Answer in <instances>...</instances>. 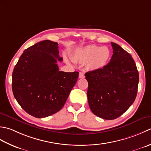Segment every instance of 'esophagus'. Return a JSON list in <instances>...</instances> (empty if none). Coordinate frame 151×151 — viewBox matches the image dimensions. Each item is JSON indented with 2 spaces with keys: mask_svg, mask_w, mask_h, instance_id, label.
Listing matches in <instances>:
<instances>
[{
  "mask_svg": "<svg viewBox=\"0 0 151 151\" xmlns=\"http://www.w3.org/2000/svg\"><path fill=\"white\" fill-rule=\"evenodd\" d=\"M79 78H85V75H84V73H83V72H79Z\"/></svg>",
  "mask_w": 151,
  "mask_h": 151,
  "instance_id": "obj_1",
  "label": "esophagus"
}]
</instances>
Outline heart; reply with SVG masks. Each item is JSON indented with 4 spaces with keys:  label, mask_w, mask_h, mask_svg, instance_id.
<instances>
[{
    "label": "heart",
    "mask_w": 151,
    "mask_h": 151,
    "mask_svg": "<svg viewBox=\"0 0 151 151\" xmlns=\"http://www.w3.org/2000/svg\"><path fill=\"white\" fill-rule=\"evenodd\" d=\"M75 60L80 63H87V66L91 70H98L107 66L111 58L109 49L103 46L90 45L77 50Z\"/></svg>",
    "instance_id": "b5f03b06"
}]
</instances>
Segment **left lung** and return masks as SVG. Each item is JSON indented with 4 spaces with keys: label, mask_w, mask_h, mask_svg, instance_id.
I'll return each instance as SVG.
<instances>
[{
    "label": "left lung",
    "mask_w": 151,
    "mask_h": 151,
    "mask_svg": "<svg viewBox=\"0 0 151 151\" xmlns=\"http://www.w3.org/2000/svg\"><path fill=\"white\" fill-rule=\"evenodd\" d=\"M113 55L104 68L85 73L89 107L95 115L113 120L122 115L136 99L139 73L131 55L111 43Z\"/></svg>",
    "instance_id": "left-lung-1"
}]
</instances>
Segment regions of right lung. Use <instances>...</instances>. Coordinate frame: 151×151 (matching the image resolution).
<instances>
[{"mask_svg":"<svg viewBox=\"0 0 151 151\" xmlns=\"http://www.w3.org/2000/svg\"><path fill=\"white\" fill-rule=\"evenodd\" d=\"M58 43H36L21 55L12 73V91L21 107L36 118L47 117L63 108L79 76L59 71Z\"/></svg>","mask_w":151,"mask_h":151,"instance_id":"add662e5","label":"right lung"}]
</instances>
